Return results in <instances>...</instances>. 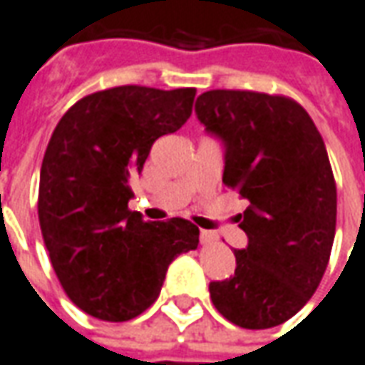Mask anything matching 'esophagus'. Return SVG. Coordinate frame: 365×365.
I'll return each instance as SVG.
<instances>
[{"instance_id": "1", "label": "esophagus", "mask_w": 365, "mask_h": 365, "mask_svg": "<svg viewBox=\"0 0 365 365\" xmlns=\"http://www.w3.org/2000/svg\"><path fill=\"white\" fill-rule=\"evenodd\" d=\"M200 242H202V244H216V242H218V236H216L214 232H206V230H202V232H200Z\"/></svg>"}]
</instances>
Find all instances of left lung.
<instances>
[{"instance_id": "left-lung-1", "label": "left lung", "mask_w": 365, "mask_h": 365, "mask_svg": "<svg viewBox=\"0 0 365 365\" xmlns=\"http://www.w3.org/2000/svg\"><path fill=\"white\" fill-rule=\"evenodd\" d=\"M196 115L226 143L224 182L250 200L236 273L212 281L216 311L236 327L283 324L327 271L336 232V180L319 129L299 102L252 90H210Z\"/></svg>"}]
</instances>
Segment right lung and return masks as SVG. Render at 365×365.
<instances>
[{"label": "right lung", "mask_w": 365, "mask_h": 365, "mask_svg": "<svg viewBox=\"0 0 365 365\" xmlns=\"http://www.w3.org/2000/svg\"><path fill=\"white\" fill-rule=\"evenodd\" d=\"M196 88L115 86L80 98L56 123L38 180V224L53 269L80 311L123 322L161 293L170 261L196 250L185 218L143 222L131 180L161 135L192 113Z\"/></svg>", "instance_id": "right-lung-1"}]
</instances>
